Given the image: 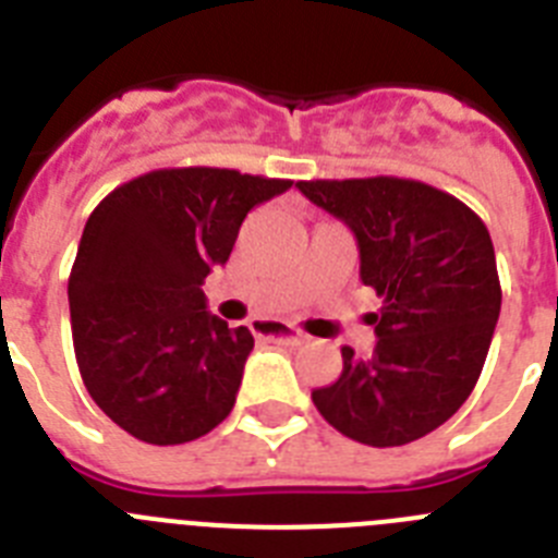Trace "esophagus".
<instances>
[{
  "label": "esophagus",
  "mask_w": 558,
  "mask_h": 558,
  "mask_svg": "<svg viewBox=\"0 0 558 558\" xmlns=\"http://www.w3.org/2000/svg\"><path fill=\"white\" fill-rule=\"evenodd\" d=\"M254 335H259V338L265 340H274V343H284V347H299V343H304L302 332H295V329L274 322H256Z\"/></svg>",
  "instance_id": "34e87169"
}]
</instances>
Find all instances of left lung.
<instances>
[{
  "label": "left lung",
  "instance_id": "obj_1",
  "mask_svg": "<svg viewBox=\"0 0 558 558\" xmlns=\"http://www.w3.org/2000/svg\"><path fill=\"white\" fill-rule=\"evenodd\" d=\"M304 198L352 229L360 279L383 299L366 322L372 357L343 347V372L313 402L335 430L368 447L411 445L466 402L489 354L500 279L475 211L411 179L299 181Z\"/></svg>",
  "mask_w": 558,
  "mask_h": 558
}]
</instances>
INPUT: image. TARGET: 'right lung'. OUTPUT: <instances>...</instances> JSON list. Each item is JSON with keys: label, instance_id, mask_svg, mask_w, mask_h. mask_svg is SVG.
<instances>
[{"label": "right lung", "instance_id": "1", "mask_svg": "<svg viewBox=\"0 0 558 558\" xmlns=\"http://www.w3.org/2000/svg\"><path fill=\"white\" fill-rule=\"evenodd\" d=\"M290 186L172 167L117 186L88 215L69 315L86 391L113 425L167 447L229 416L254 335L211 315L201 284L226 265L245 215Z\"/></svg>", "mask_w": 558, "mask_h": 558}]
</instances>
